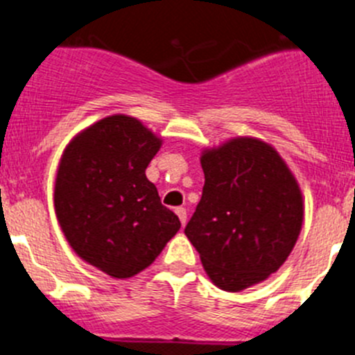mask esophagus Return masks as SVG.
I'll use <instances>...</instances> for the list:
<instances>
[{"mask_svg":"<svg viewBox=\"0 0 355 355\" xmlns=\"http://www.w3.org/2000/svg\"><path fill=\"white\" fill-rule=\"evenodd\" d=\"M175 214L178 216V219H180L182 225H185V221H187V212H185L184 207H177V209H175Z\"/></svg>","mask_w":355,"mask_h":355,"instance_id":"34e87169","label":"esophagus"}]
</instances>
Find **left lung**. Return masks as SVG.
<instances>
[{
    "mask_svg": "<svg viewBox=\"0 0 355 355\" xmlns=\"http://www.w3.org/2000/svg\"><path fill=\"white\" fill-rule=\"evenodd\" d=\"M200 162L205 185L185 235L214 285L241 292L292 253L304 219L301 187L277 150L258 138L205 148Z\"/></svg>",
    "mask_w": 355,
    "mask_h": 355,
    "instance_id": "left-lung-1",
    "label": "left lung"
}]
</instances>
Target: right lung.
I'll list each match as a JSON object with an SVG mask.
<instances>
[{
  "mask_svg": "<svg viewBox=\"0 0 355 355\" xmlns=\"http://www.w3.org/2000/svg\"><path fill=\"white\" fill-rule=\"evenodd\" d=\"M162 139L138 118L111 114L76 134L54 182V212L81 260L116 279L132 277L180 230L145 170Z\"/></svg>",
  "mask_w": 355,
  "mask_h": 355,
  "instance_id": "obj_1",
  "label": "right lung"
}]
</instances>
